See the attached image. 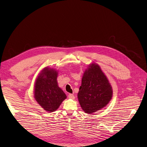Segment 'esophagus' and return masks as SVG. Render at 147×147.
Wrapping results in <instances>:
<instances>
[{"instance_id":"34e87169","label":"esophagus","mask_w":147,"mask_h":147,"mask_svg":"<svg viewBox=\"0 0 147 147\" xmlns=\"http://www.w3.org/2000/svg\"><path fill=\"white\" fill-rule=\"evenodd\" d=\"M68 97H69V98H70V99H73V100H74V99L75 98V96H74L73 94H69Z\"/></svg>"}]
</instances>
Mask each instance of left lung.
Listing matches in <instances>:
<instances>
[{
  "instance_id": "8db88e82",
  "label": "left lung",
  "mask_w": 147,
  "mask_h": 147,
  "mask_svg": "<svg viewBox=\"0 0 147 147\" xmlns=\"http://www.w3.org/2000/svg\"><path fill=\"white\" fill-rule=\"evenodd\" d=\"M77 97L82 109L88 114L101 110L111 100L112 87L98 64H90L84 71Z\"/></svg>"
}]
</instances>
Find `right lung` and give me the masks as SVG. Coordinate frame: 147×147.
Masks as SVG:
<instances>
[{
    "mask_svg": "<svg viewBox=\"0 0 147 147\" xmlns=\"http://www.w3.org/2000/svg\"><path fill=\"white\" fill-rule=\"evenodd\" d=\"M57 71L45 67L37 78L34 84V98L47 112L57 110L67 96L58 86Z\"/></svg>",
    "mask_w": 147,
    "mask_h": 147,
    "instance_id": "right-lung-1",
    "label": "right lung"
}]
</instances>
